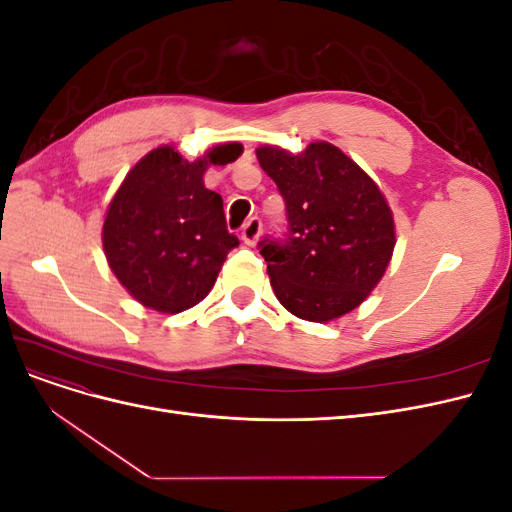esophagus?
<instances>
[{
	"label": "esophagus",
	"instance_id": "obj_1",
	"mask_svg": "<svg viewBox=\"0 0 512 512\" xmlns=\"http://www.w3.org/2000/svg\"><path fill=\"white\" fill-rule=\"evenodd\" d=\"M260 232H262L260 218H250V220L245 222V226L241 230V239H243L245 245H254L258 241V237H260Z\"/></svg>",
	"mask_w": 512,
	"mask_h": 512
}]
</instances>
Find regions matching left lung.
<instances>
[{
    "label": "left lung",
    "mask_w": 512,
    "mask_h": 512,
    "mask_svg": "<svg viewBox=\"0 0 512 512\" xmlns=\"http://www.w3.org/2000/svg\"><path fill=\"white\" fill-rule=\"evenodd\" d=\"M286 203L284 237L258 243L277 301L309 322L359 307L376 288L395 247L389 205L361 166L329 143L299 156L256 149Z\"/></svg>",
    "instance_id": "1"
}]
</instances>
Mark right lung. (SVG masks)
Returning a JSON list of instances; mask_svg holds the SVG:
<instances>
[{
	"instance_id": "obj_1",
	"label": "right lung",
	"mask_w": 512,
	"mask_h": 512,
	"mask_svg": "<svg viewBox=\"0 0 512 512\" xmlns=\"http://www.w3.org/2000/svg\"><path fill=\"white\" fill-rule=\"evenodd\" d=\"M239 143L183 160L158 147L138 162L113 196L102 228L106 260L145 307L179 314L203 301L239 239L228 232L222 196L205 188L209 164L241 156Z\"/></svg>"
}]
</instances>
